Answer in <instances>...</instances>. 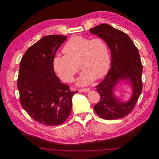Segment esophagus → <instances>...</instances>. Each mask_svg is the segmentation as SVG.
I'll return each mask as SVG.
<instances>
[{
  "label": "esophagus",
  "instance_id": "obj_1",
  "mask_svg": "<svg viewBox=\"0 0 159 159\" xmlns=\"http://www.w3.org/2000/svg\"><path fill=\"white\" fill-rule=\"evenodd\" d=\"M79 91L80 92H88L89 91H90V89L89 88H80L78 89Z\"/></svg>",
  "mask_w": 159,
  "mask_h": 159
}]
</instances>
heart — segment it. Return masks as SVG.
I'll use <instances>...</instances> for the list:
<instances>
[{
	"label": "heart",
	"mask_w": 159,
	"mask_h": 159,
	"mask_svg": "<svg viewBox=\"0 0 159 159\" xmlns=\"http://www.w3.org/2000/svg\"><path fill=\"white\" fill-rule=\"evenodd\" d=\"M65 55H56L52 66L62 81L71 83L80 68L83 70L78 79L79 85H87L95 79L105 76L110 68V55L107 43L102 38L89 39L74 36L62 49Z\"/></svg>",
	"instance_id": "b5f03b06"
}]
</instances>
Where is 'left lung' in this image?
I'll list each match as a JSON object with an SVG mask.
<instances>
[{
	"label": "left lung",
	"mask_w": 159,
	"mask_h": 159,
	"mask_svg": "<svg viewBox=\"0 0 159 159\" xmlns=\"http://www.w3.org/2000/svg\"><path fill=\"white\" fill-rule=\"evenodd\" d=\"M89 32L107 43L111 56V69L96 86L100 100L94 110L106 120L123 118L132 111L142 91L143 66L139 50L127 34L108 24H102L91 28ZM120 80L129 81L133 89L131 98L125 103L113 94L114 86Z\"/></svg>",
	"instance_id": "obj_1"
}]
</instances>
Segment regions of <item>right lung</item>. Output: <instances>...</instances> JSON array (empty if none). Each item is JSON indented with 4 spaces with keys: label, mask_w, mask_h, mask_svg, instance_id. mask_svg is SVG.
<instances>
[{
    "label": "right lung",
    "mask_w": 159,
    "mask_h": 159,
    "mask_svg": "<svg viewBox=\"0 0 159 159\" xmlns=\"http://www.w3.org/2000/svg\"><path fill=\"white\" fill-rule=\"evenodd\" d=\"M66 36L42 38L24 53L20 62L17 88L21 106L38 123L55 126L64 123L72 108L71 91L55 74L52 60Z\"/></svg>",
    "instance_id": "add662e5"
}]
</instances>
